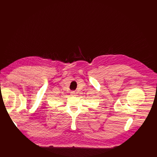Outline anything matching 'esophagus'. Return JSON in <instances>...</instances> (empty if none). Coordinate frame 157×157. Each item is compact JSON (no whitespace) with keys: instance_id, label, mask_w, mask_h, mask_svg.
I'll return each mask as SVG.
<instances>
[{"instance_id":"34e87169","label":"esophagus","mask_w":157,"mask_h":157,"mask_svg":"<svg viewBox=\"0 0 157 157\" xmlns=\"http://www.w3.org/2000/svg\"><path fill=\"white\" fill-rule=\"evenodd\" d=\"M71 94L73 95V96H76V92L74 91H73L71 92Z\"/></svg>"}]
</instances>
